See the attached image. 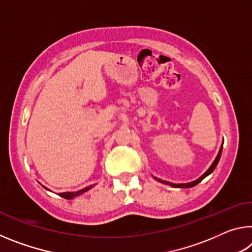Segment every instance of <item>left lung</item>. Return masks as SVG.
<instances>
[{
    "mask_svg": "<svg viewBox=\"0 0 252 252\" xmlns=\"http://www.w3.org/2000/svg\"><path fill=\"white\" fill-rule=\"evenodd\" d=\"M221 152H222V146H221L220 150H219V153H218V156H217L216 160L213 161V163L211 164V167L208 169V171H207L206 173H204L203 176H201L199 179H197V180H194V181H192V182H189V183H179V185H176V183H171V182H168V181H162V180H160V179H158V178H155V179H156V180H158V181H160V182H162V183H165V185H169V186H171V187H173V188H191V187H194V186H197L199 182H201L204 178H206L207 176H209V174H210V173L213 171V170L216 169L217 164H218V162H219V160H220Z\"/></svg>",
    "mask_w": 252,
    "mask_h": 252,
    "instance_id": "1",
    "label": "left lung"
}]
</instances>
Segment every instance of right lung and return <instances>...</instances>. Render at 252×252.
Listing matches in <instances>:
<instances>
[{
  "instance_id": "right-lung-1",
  "label": "right lung",
  "mask_w": 252,
  "mask_h": 252,
  "mask_svg": "<svg viewBox=\"0 0 252 252\" xmlns=\"http://www.w3.org/2000/svg\"><path fill=\"white\" fill-rule=\"evenodd\" d=\"M91 188H92V186L84 188V189L80 190V191H76V192H63V193H60L59 195H60V197L64 198V199H72V198H75V197H78V195L84 193L85 191H88L89 189H91Z\"/></svg>"
}]
</instances>
